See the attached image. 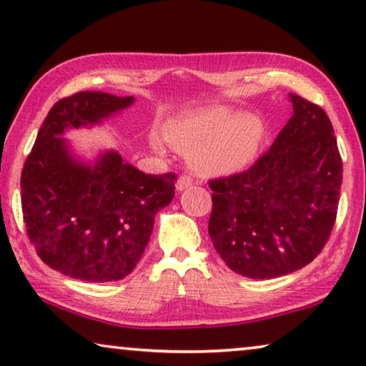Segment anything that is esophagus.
<instances>
[{
    "label": "esophagus",
    "instance_id": "obj_1",
    "mask_svg": "<svg viewBox=\"0 0 366 366\" xmlns=\"http://www.w3.org/2000/svg\"><path fill=\"white\" fill-rule=\"evenodd\" d=\"M195 182H194V179L190 177V176H181L177 179V184H176V187H177V190H184V189H189V187H192Z\"/></svg>",
    "mask_w": 366,
    "mask_h": 366
}]
</instances>
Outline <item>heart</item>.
I'll return each mask as SVG.
<instances>
[{
  "label": "heart",
  "instance_id": "1",
  "mask_svg": "<svg viewBox=\"0 0 366 366\" xmlns=\"http://www.w3.org/2000/svg\"><path fill=\"white\" fill-rule=\"evenodd\" d=\"M167 141L182 152L195 171L205 176H227L240 171L255 156L262 124L249 114L215 107L171 122Z\"/></svg>",
  "mask_w": 366,
  "mask_h": 366
}]
</instances>
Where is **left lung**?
I'll list each match as a JSON object with an SVG mask.
<instances>
[{
  "mask_svg": "<svg viewBox=\"0 0 366 366\" xmlns=\"http://www.w3.org/2000/svg\"><path fill=\"white\" fill-rule=\"evenodd\" d=\"M293 114L247 171L209 181L210 240L230 270L275 279L310 264L335 225L342 157L327 112L290 94Z\"/></svg>",
  "mask_w": 366,
  "mask_h": 366,
  "instance_id": "obj_1",
  "label": "left lung"
}]
</instances>
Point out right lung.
Wrapping results in <instances>:
<instances>
[{
  "label": "right lung",
  "mask_w": 366,
  "mask_h": 366,
  "mask_svg": "<svg viewBox=\"0 0 366 366\" xmlns=\"http://www.w3.org/2000/svg\"><path fill=\"white\" fill-rule=\"evenodd\" d=\"M134 102L82 91L51 107L21 172L29 242L51 269L84 282L124 279L144 254L154 217L171 204L176 174H144L116 151L94 166L69 152L66 129L99 124Z\"/></svg>",
  "instance_id": "1"
}]
</instances>
